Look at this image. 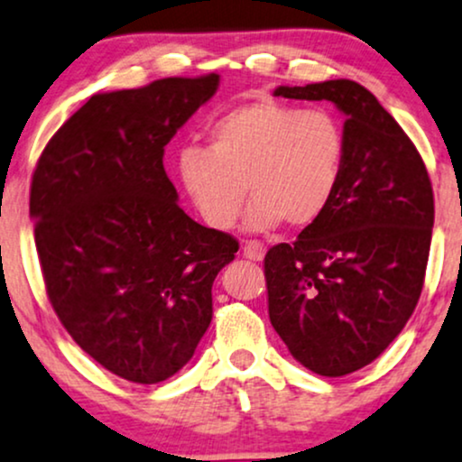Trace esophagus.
Here are the masks:
<instances>
[{
	"label": "esophagus",
	"instance_id": "1",
	"mask_svg": "<svg viewBox=\"0 0 462 462\" xmlns=\"http://www.w3.org/2000/svg\"><path fill=\"white\" fill-rule=\"evenodd\" d=\"M244 257L250 261H263L265 246L261 242H244Z\"/></svg>",
	"mask_w": 462,
	"mask_h": 462
}]
</instances>
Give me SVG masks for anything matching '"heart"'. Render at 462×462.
I'll return each instance as SVG.
<instances>
[{
  "label": "heart",
  "mask_w": 462,
  "mask_h": 462,
  "mask_svg": "<svg viewBox=\"0 0 462 462\" xmlns=\"http://www.w3.org/2000/svg\"><path fill=\"white\" fill-rule=\"evenodd\" d=\"M345 162V133L332 113L263 98L236 106L208 128V145L175 161L180 188L205 225L226 231L250 203L244 226H306L321 218Z\"/></svg>",
  "instance_id": "heart-1"
}]
</instances>
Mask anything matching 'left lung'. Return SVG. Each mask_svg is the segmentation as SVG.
Masks as SVG:
<instances>
[{
    "mask_svg": "<svg viewBox=\"0 0 462 462\" xmlns=\"http://www.w3.org/2000/svg\"><path fill=\"white\" fill-rule=\"evenodd\" d=\"M345 116V162L321 218L265 254L270 321L301 366L356 373L388 349L422 293L435 222L426 167L405 130L349 79L281 85Z\"/></svg>",
    "mask_w": 462,
    "mask_h": 462,
    "instance_id": "1",
    "label": "left lung"
}]
</instances>
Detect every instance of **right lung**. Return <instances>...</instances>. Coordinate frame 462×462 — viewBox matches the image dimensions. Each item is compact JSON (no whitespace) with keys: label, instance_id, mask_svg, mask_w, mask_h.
I'll return each mask as SVG.
<instances>
[{"label":"right lung","instance_id":"1","mask_svg":"<svg viewBox=\"0 0 462 462\" xmlns=\"http://www.w3.org/2000/svg\"><path fill=\"white\" fill-rule=\"evenodd\" d=\"M218 74L94 94L53 134L30 216L51 306L74 343L133 383H161L212 323V284L237 240L178 205L164 145Z\"/></svg>","mask_w":462,"mask_h":462}]
</instances>
